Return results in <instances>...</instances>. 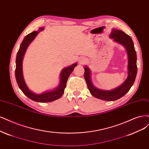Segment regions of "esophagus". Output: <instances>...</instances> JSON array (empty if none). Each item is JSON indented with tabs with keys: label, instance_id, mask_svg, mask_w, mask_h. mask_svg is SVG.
Listing matches in <instances>:
<instances>
[{
	"label": "esophagus",
	"instance_id": "esophagus-1",
	"mask_svg": "<svg viewBox=\"0 0 149 149\" xmlns=\"http://www.w3.org/2000/svg\"><path fill=\"white\" fill-rule=\"evenodd\" d=\"M85 61H86V59L85 58H79V63L80 64H84V63H85Z\"/></svg>",
	"mask_w": 149,
	"mask_h": 149
}]
</instances>
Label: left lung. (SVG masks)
Returning a JSON list of instances; mask_svg holds the SVG:
<instances>
[{
	"mask_svg": "<svg viewBox=\"0 0 149 149\" xmlns=\"http://www.w3.org/2000/svg\"><path fill=\"white\" fill-rule=\"evenodd\" d=\"M111 38H113L114 42L123 45L128 54V77L123 83L111 90H101L93 85L91 81V71L88 66L84 67V78L86 80L88 88L91 94L100 100L112 101L117 100L123 97L128 92L133 86L137 74V56L134 46L132 38L122 31L113 28L110 34Z\"/></svg>",
	"mask_w": 149,
	"mask_h": 149,
	"instance_id": "obj_1",
	"label": "left lung"
}]
</instances>
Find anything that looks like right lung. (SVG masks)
Listing matches in <instances>:
<instances>
[{"mask_svg": "<svg viewBox=\"0 0 149 149\" xmlns=\"http://www.w3.org/2000/svg\"><path fill=\"white\" fill-rule=\"evenodd\" d=\"M44 27H41L37 31H33L28 35H27L21 43L19 49L17 53L16 58V69L15 77L18 86L24 94L28 97L31 100L38 102H52L60 98L63 95L64 89L66 86L68 79L70 74L72 72L74 68L77 65L75 63L72 65L64 68L60 73V82L58 86L53 90L47 91L41 94H37L29 90L28 86L26 84L23 73V61L26 49L29 44L34 40L38 33L43 31Z\"/></svg>", "mask_w": 149, "mask_h": 149, "instance_id": "right-lung-1", "label": "right lung"}]
</instances>
